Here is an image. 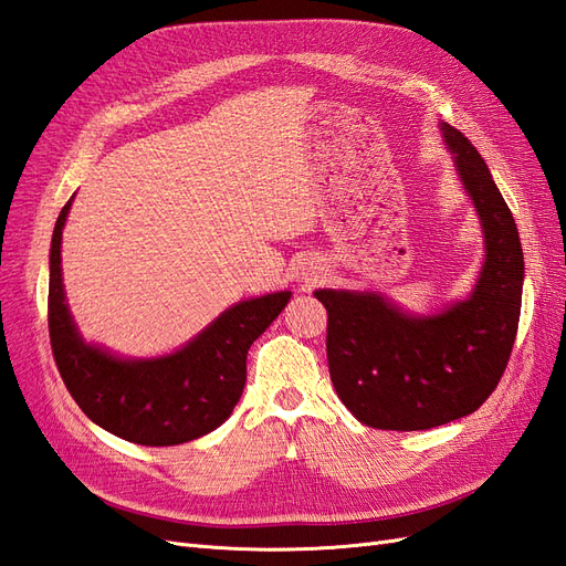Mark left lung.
I'll list each match as a JSON object with an SVG mask.
<instances>
[{
    "label": "left lung",
    "mask_w": 566,
    "mask_h": 566,
    "mask_svg": "<svg viewBox=\"0 0 566 566\" xmlns=\"http://www.w3.org/2000/svg\"><path fill=\"white\" fill-rule=\"evenodd\" d=\"M441 132L484 229L486 260L472 295L441 314L410 316L375 293H314L328 312L333 387L375 430H430L474 413L501 382L520 325L524 254L515 219L468 136L451 125Z\"/></svg>",
    "instance_id": "1"
}]
</instances>
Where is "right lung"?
I'll return each instance as SVG.
<instances>
[{
	"mask_svg": "<svg viewBox=\"0 0 566 566\" xmlns=\"http://www.w3.org/2000/svg\"><path fill=\"white\" fill-rule=\"evenodd\" d=\"M71 205L56 219L49 254V339L71 397L98 427L142 447H177L217 430L243 394L250 345L293 293L233 304L175 354L119 358L87 345L65 304L61 238Z\"/></svg>",
	"mask_w": 566,
	"mask_h": 566,
	"instance_id": "right-lung-1",
	"label": "right lung"
}]
</instances>
